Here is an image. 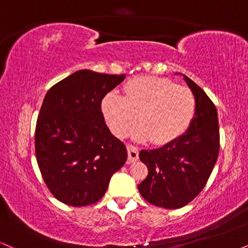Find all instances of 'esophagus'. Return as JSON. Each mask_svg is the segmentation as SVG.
<instances>
[{
    "mask_svg": "<svg viewBox=\"0 0 248 248\" xmlns=\"http://www.w3.org/2000/svg\"><path fill=\"white\" fill-rule=\"evenodd\" d=\"M127 153H128V161L132 162L138 161L139 158V148L133 146V144H127Z\"/></svg>",
    "mask_w": 248,
    "mask_h": 248,
    "instance_id": "obj_1",
    "label": "esophagus"
}]
</instances>
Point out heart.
Instances as JSON below:
<instances>
[{
    "instance_id": "heart-1",
    "label": "heart",
    "mask_w": 248,
    "mask_h": 248,
    "mask_svg": "<svg viewBox=\"0 0 248 248\" xmlns=\"http://www.w3.org/2000/svg\"><path fill=\"white\" fill-rule=\"evenodd\" d=\"M124 95L108 92L101 100V112L110 132L126 136L134 130L138 140L167 144L183 135L195 118L197 101L190 88L160 77H138L124 85Z\"/></svg>"
}]
</instances>
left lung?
Instances as JSON below:
<instances>
[{"instance_id":"left-lung-1","label":"left lung","mask_w":248,"mask_h":248,"mask_svg":"<svg viewBox=\"0 0 248 248\" xmlns=\"http://www.w3.org/2000/svg\"><path fill=\"white\" fill-rule=\"evenodd\" d=\"M184 80L197 101L195 118L183 135L157 149L141 150L148 176L139 191L148 203L181 209L205 186L219 154L218 114L215 104L191 79Z\"/></svg>"}]
</instances>
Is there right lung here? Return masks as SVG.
I'll return each instance as SVG.
<instances>
[{
  "mask_svg": "<svg viewBox=\"0 0 248 248\" xmlns=\"http://www.w3.org/2000/svg\"><path fill=\"white\" fill-rule=\"evenodd\" d=\"M126 75L77 71L47 91L35 132L36 158L47 189L62 203L92 205L104 197L127 150L109 132L101 100Z\"/></svg>",
  "mask_w": 248,
  "mask_h": 248,
  "instance_id": "add662e5",
  "label": "right lung"
}]
</instances>
